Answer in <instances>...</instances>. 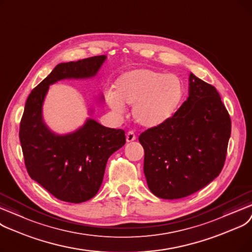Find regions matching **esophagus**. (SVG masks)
<instances>
[{
    "label": "esophagus",
    "mask_w": 252,
    "mask_h": 252,
    "mask_svg": "<svg viewBox=\"0 0 252 252\" xmlns=\"http://www.w3.org/2000/svg\"><path fill=\"white\" fill-rule=\"evenodd\" d=\"M135 139H136V136H135L133 131H129V132H127V134H126V141L127 142H131V141H133Z\"/></svg>",
    "instance_id": "1"
}]
</instances>
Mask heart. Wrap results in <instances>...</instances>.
<instances>
[{
	"label": "heart",
	"instance_id": "1",
	"mask_svg": "<svg viewBox=\"0 0 252 252\" xmlns=\"http://www.w3.org/2000/svg\"><path fill=\"white\" fill-rule=\"evenodd\" d=\"M116 91L106 92V101L117 114L125 111V103L133 104L132 115L139 125L155 128L176 115L185 99L183 80L173 74L150 68L129 70L120 76Z\"/></svg>",
	"mask_w": 252,
	"mask_h": 252
}]
</instances>
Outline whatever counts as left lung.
Returning <instances> with one entry per match:
<instances>
[{"label": "left lung", "mask_w": 252, "mask_h": 252, "mask_svg": "<svg viewBox=\"0 0 252 252\" xmlns=\"http://www.w3.org/2000/svg\"><path fill=\"white\" fill-rule=\"evenodd\" d=\"M189 97L162 126L139 135L149 189L162 199L196 193L220 173L231 136V118L219 92L189 74Z\"/></svg>", "instance_id": "1"}]
</instances>
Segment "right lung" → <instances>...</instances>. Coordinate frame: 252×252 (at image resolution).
<instances>
[{
	"label": "right lung",
	"mask_w": 252,
	"mask_h": 252,
	"mask_svg": "<svg viewBox=\"0 0 252 252\" xmlns=\"http://www.w3.org/2000/svg\"><path fill=\"white\" fill-rule=\"evenodd\" d=\"M105 59L99 55L57 64L31 92L21 118L19 139L30 176L64 202L82 203L97 194L107 159L125 145V132L89 118L74 132L56 134L44 122L43 103L52 84L93 78Z\"/></svg>",
	"instance_id": "obj_1"
}]
</instances>
